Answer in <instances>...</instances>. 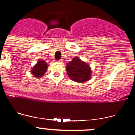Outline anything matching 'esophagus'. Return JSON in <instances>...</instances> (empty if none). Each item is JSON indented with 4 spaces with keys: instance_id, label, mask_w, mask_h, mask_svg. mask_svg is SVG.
Listing matches in <instances>:
<instances>
[{
    "instance_id": "esophagus-1",
    "label": "esophagus",
    "mask_w": 135,
    "mask_h": 135,
    "mask_svg": "<svg viewBox=\"0 0 135 135\" xmlns=\"http://www.w3.org/2000/svg\"><path fill=\"white\" fill-rule=\"evenodd\" d=\"M57 62H59V63H62V61H63V60H57Z\"/></svg>"
}]
</instances>
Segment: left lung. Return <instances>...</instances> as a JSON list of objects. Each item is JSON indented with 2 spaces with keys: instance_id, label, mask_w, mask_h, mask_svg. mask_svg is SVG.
<instances>
[{
  "instance_id": "8db88e82",
  "label": "left lung",
  "mask_w": 135,
  "mask_h": 135,
  "mask_svg": "<svg viewBox=\"0 0 135 135\" xmlns=\"http://www.w3.org/2000/svg\"><path fill=\"white\" fill-rule=\"evenodd\" d=\"M67 74L71 80L78 83H84L91 78V68L79 57H75L66 64Z\"/></svg>"
}]
</instances>
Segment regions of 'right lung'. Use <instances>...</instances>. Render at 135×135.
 Segmentation results:
<instances>
[{"label": "right lung", "instance_id": "1", "mask_svg": "<svg viewBox=\"0 0 135 135\" xmlns=\"http://www.w3.org/2000/svg\"><path fill=\"white\" fill-rule=\"evenodd\" d=\"M47 64L44 60H39L37 61L36 64L33 67L31 70V73L34 77L36 78H41L44 76L45 72L47 71V68H48Z\"/></svg>", "mask_w": 135, "mask_h": 135}]
</instances>
